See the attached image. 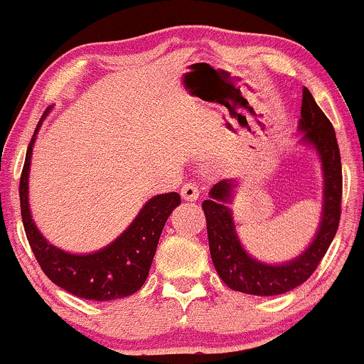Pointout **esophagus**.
<instances>
[{
    "instance_id": "1",
    "label": "esophagus",
    "mask_w": 364,
    "mask_h": 364,
    "mask_svg": "<svg viewBox=\"0 0 364 364\" xmlns=\"http://www.w3.org/2000/svg\"><path fill=\"white\" fill-rule=\"evenodd\" d=\"M181 194H182L183 200H187V201H196L198 198H200V189H198L196 183L187 182V183H183V186H182Z\"/></svg>"
}]
</instances>
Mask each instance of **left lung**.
Returning a JSON list of instances; mask_svg holds the SVG:
<instances>
[{"instance_id":"8db88e82","label":"left lung","mask_w":364,"mask_h":364,"mask_svg":"<svg viewBox=\"0 0 364 364\" xmlns=\"http://www.w3.org/2000/svg\"><path fill=\"white\" fill-rule=\"evenodd\" d=\"M299 131L303 141L317 151L324 173L322 219L316 238L301 256L284 264H266L247 254L237 237L231 203L235 181H220L210 189V200L203 201L207 217L210 256L213 266L230 289L254 296L284 294L310 279L328 252L342 213V161L335 129L314 96L303 87Z\"/></svg>"}]
</instances>
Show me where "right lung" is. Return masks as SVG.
<instances>
[{
	"mask_svg": "<svg viewBox=\"0 0 364 364\" xmlns=\"http://www.w3.org/2000/svg\"><path fill=\"white\" fill-rule=\"evenodd\" d=\"M47 112L45 110L42 115V121ZM42 121L38 122L29 141L18 183L22 224L40 268L55 286L78 298L110 301L136 293L147 280L164 223L173 208L181 205V196L178 193H166L151 198L124 233L96 252L70 254L58 249L48 243L35 226L28 203L29 164L35 136Z\"/></svg>",
	"mask_w": 364,
	"mask_h": 364,
	"instance_id": "1",
	"label": "right lung"
}]
</instances>
